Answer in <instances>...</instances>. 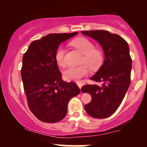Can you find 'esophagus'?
I'll return each mask as SVG.
<instances>
[{"label": "esophagus", "mask_w": 147, "mask_h": 147, "mask_svg": "<svg viewBox=\"0 0 147 147\" xmlns=\"http://www.w3.org/2000/svg\"><path fill=\"white\" fill-rule=\"evenodd\" d=\"M77 86H79V88H80V89L82 88V86H83V84H82V82H77Z\"/></svg>", "instance_id": "obj_1"}]
</instances>
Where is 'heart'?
I'll return each instance as SVG.
<instances>
[{
	"label": "heart",
	"mask_w": 147,
	"mask_h": 147,
	"mask_svg": "<svg viewBox=\"0 0 147 147\" xmlns=\"http://www.w3.org/2000/svg\"><path fill=\"white\" fill-rule=\"evenodd\" d=\"M72 45L84 54L82 62L88 64L91 69L97 70L101 66L104 61V55L100 50L95 48V45L90 40L80 37L73 40ZM55 57L59 65L61 67L65 66L66 62L65 59V49L63 46H59L57 49ZM87 65L84 63L79 66L69 67L64 72V77L67 81L79 80L88 73L89 68Z\"/></svg>",
	"instance_id": "b5f03b06"
}]
</instances>
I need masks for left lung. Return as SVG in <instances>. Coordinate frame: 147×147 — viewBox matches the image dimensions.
Wrapping results in <instances>:
<instances>
[{
    "mask_svg": "<svg viewBox=\"0 0 147 147\" xmlns=\"http://www.w3.org/2000/svg\"><path fill=\"white\" fill-rule=\"evenodd\" d=\"M82 33L98 42L104 51V62L90 78L102 84L85 85L81 89L92 97L91 102L84 106L87 113L92 117L103 119L115 112L130 86L132 59L129 47L122 37L106 30Z\"/></svg>",
    "mask_w": 147,
    "mask_h": 147,
    "instance_id": "1",
    "label": "left lung"
}]
</instances>
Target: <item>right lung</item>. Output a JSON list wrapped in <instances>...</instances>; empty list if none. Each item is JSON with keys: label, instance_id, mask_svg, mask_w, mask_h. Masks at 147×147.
<instances>
[{"label": "right lung", "instance_id": "right-lung-1", "mask_svg": "<svg viewBox=\"0 0 147 147\" xmlns=\"http://www.w3.org/2000/svg\"><path fill=\"white\" fill-rule=\"evenodd\" d=\"M77 34H50L32 42L23 55L21 78L28 106L42 122L62 120L70 99L80 92L77 84L62 80L55 57L61 43Z\"/></svg>", "mask_w": 147, "mask_h": 147}]
</instances>
